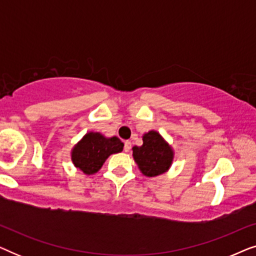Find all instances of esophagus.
Listing matches in <instances>:
<instances>
[{"label":"esophagus","mask_w":256,"mask_h":256,"mask_svg":"<svg viewBox=\"0 0 256 256\" xmlns=\"http://www.w3.org/2000/svg\"><path fill=\"white\" fill-rule=\"evenodd\" d=\"M130 149H132V142H130V141H126V142H124V150L126 152H128Z\"/></svg>","instance_id":"obj_1"}]
</instances>
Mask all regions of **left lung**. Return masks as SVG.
<instances>
[{
    "instance_id": "obj_1",
    "label": "left lung",
    "mask_w": 256,
    "mask_h": 256,
    "mask_svg": "<svg viewBox=\"0 0 256 256\" xmlns=\"http://www.w3.org/2000/svg\"><path fill=\"white\" fill-rule=\"evenodd\" d=\"M142 138L141 146H132V157L140 171L146 177H156L166 172L174 160L172 148L155 130L146 132Z\"/></svg>"
}]
</instances>
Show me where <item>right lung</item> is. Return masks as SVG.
<instances>
[{"instance_id":"add662e5","label":"right lung","mask_w":256,"mask_h":256,"mask_svg":"<svg viewBox=\"0 0 256 256\" xmlns=\"http://www.w3.org/2000/svg\"><path fill=\"white\" fill-rule=\"evenodd\" d=\"M124 143L116 136L104 138L100 132H90L73 146L71 158L74 166L84 174H93L101 169L112 154L121 152Z\"/></svg>"}]
</instances>
